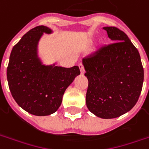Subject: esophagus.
<instances>
[{"label":"esophagus","instance_id":"34e87169","mask_svg":"<svg viewBox=\"0 0 149 149\" xmlns=\"http://www.w3.org/2000/svg\"><path fill=\"white\" fill-rule=\"evenodd\" d=\"M79 70H80L81 74H84V68L83 65H82V64H79Z\"/></svg>","mask_w":149,"mask_h":149}]
</instances>
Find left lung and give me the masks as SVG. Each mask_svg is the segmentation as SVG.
Returning a JSON list of instances; mask_svg holds the SVG:
<instances>
[{
    "instance_id": "1",
    "label": "left lung",
    "mask_w": 149,
    "mask_h": 149,
    "mask_svg": "<svg viewBox=\"0 0 149 149\" xmlns=\"http://www.w3.org/2000/svg\"><path fill=\"white\" fill-rule=\"evenodd\" d=\"M113 43L82 60L89 80L86 105L101 118H114L131 110L143 83L140 54L128 36L113 26L103 28Z\"/></svg>"
}]
</instances>
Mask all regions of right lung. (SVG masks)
Returning <instances> with one entry per match:
<instances>
[{"instance_id": "obj_1", "label": "right lung", "mask_w": 149, "mask_h": 149, "mask_svg": "<svg viewBox=\"0 0 149 149\" xmlns=\"http://www.w3.org/2000/svg\"><path fill=\"white\" fill-rule=\"evenodd\" d=\"M44 33L52 31L39 26L22 36L11 50L6 71L9 89L17 104L36 116L57 111L65 89L80 74L76 65H43L38 56V44Z\"/></svg>"}]
</instances>
